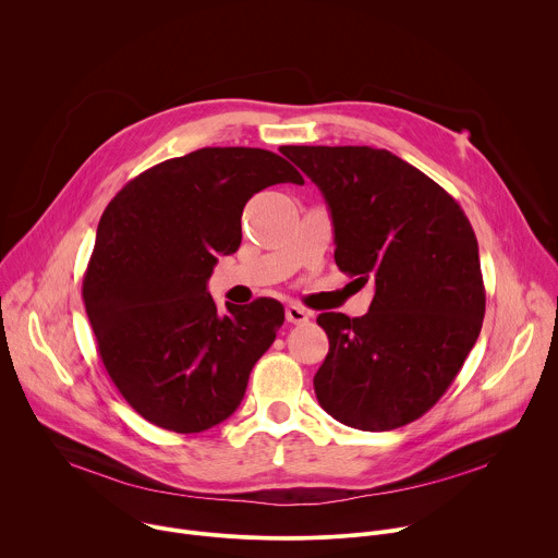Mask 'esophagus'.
I'll use <instances>...</instances> for the list:
<instances>
[{
    "instance_id": "34e87169",
    "label": "esophagus",
    "mask_w": 558,
    "mask_h": 558,
    "mask_svg": "<svg viewBox=\"0 0 558 558\" xmlns=\"http://www.w3.org/2000/svg\"><path fill=\"white\" fill-rule=\"evenodd\" d=\"M284 315H287V323H291V325H304V323H308V311L302 308L300 304H289L287 311H284Z\"/></svg>"
}]
</instances>
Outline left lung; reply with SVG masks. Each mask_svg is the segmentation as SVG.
<instances>
[{
    "label": "left lung",
    "mask_w": 558,
    "mask_h": 558,
    "mask_svg": "<svg viewBox=\"0 0 558 558\" xmlns=\"http://www.w3.org/2000/svg\"><path fill=\"white\" fill-rule=\"evenodd\" d=\"M323 192L336 263L375 284L368 313H320L329 353L313 377L320 407L360 430H392L430 411L480 338V245L459 203L424 172L368 145H284Z\"/></svg>",
    "instance_id": "left-lung-1"
}]
</instances>
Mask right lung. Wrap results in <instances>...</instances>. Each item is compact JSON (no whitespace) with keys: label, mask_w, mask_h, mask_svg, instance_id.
Instances as JSON below:
<instances>
[{"label":"right lung","mask_w":558,"mask_h":558,"mask_svg":"<svg viewBox=\"0 0 558 558\" xmlns=\"http://www.w3.org/2000/svg\"><path fill=\"white\" fill-rule=\"evenodd\" d=\"M276 183L304 179L269 149L203 147L132 179L99 220L86 313L110 379L158 428L225 422L284 323L278 300L218 313L207 293L216 256L241 247L247 201Z\"/></svg>","instance_id":"1"}]
</instances>
